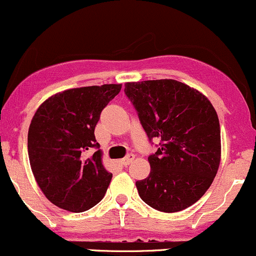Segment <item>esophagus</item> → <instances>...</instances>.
<instances>
[{
    "instance_id": "esophagus-1",
    "label": "esophagus",
    "mask_w": 256,
    "mask_h": 256,
    "mask_svg": "<svg viewBox=\"0 0 256 256\" xmlns=\"http://www.w3.org/2000/svg\"><path fill=\"white\" fill-rule=\"evenodd\" d=\"M134 159H135V156H134V154H128L127 156L123 158V159L121 160V164H122V165L127 166V165H129V164H130L132 162H133Z\"/></svg>"
}]
</instances>
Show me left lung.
Wrapping results in <instances>:
<instances>
[{
	"instance_id": "obj_1",
	"label": "left lung",
	"mask_w": 256,
	"mask_h": 256,
	"mask_svg": "<svg viewBox=\"0 0 256 256\" xmlns=\"http://www.w3.org/2000/svg\"><path fill=\"white\" fill-rule=\"evenodd\" d=\"M124 92L148 138L160 147L148 156L150 172L136 182L144 203L176 212L200 200L220 162L218 116L206 96L174 80L132 82Z\"/></svg>"
}]
</instances>
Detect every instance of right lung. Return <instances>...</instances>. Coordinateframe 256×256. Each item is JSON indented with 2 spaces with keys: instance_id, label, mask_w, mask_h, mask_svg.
<instances>
[{
  "instance_id": "1",
  "label": "right lung",
  "mask_w": 256,
  "mask_h": 256,
  "mask_svg": "<svg viewBox=\"0 0 256 256\" xmlns=\"http://www.w3.org/2000/svg\"><path fill=\"white\" fill-rule=\"evenodd\" d=\"M122 84H103L64 90L40 104L28 129V156L34 178L51 203L71 212H83L106 194L112 174L102 162L94 127L102 110Z\"/></svg>"
}]
</instances>
